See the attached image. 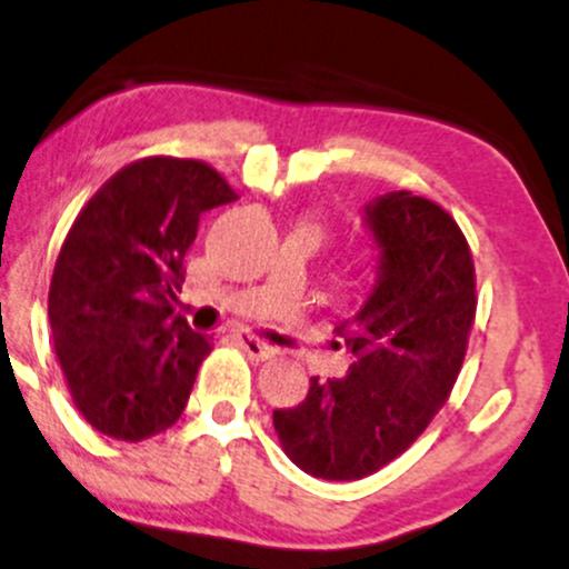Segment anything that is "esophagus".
Here are the masks:
<instances>
[{"instance_id": "34e87169", "label": "esophagus", "mask_w": 569, "mask_h": 569, "mask_svg": "<svg viewBox=\"0 0 569 569\" xmlns=\"http://www.w3.org/2000/svg\"><path fill=\"white\" fill-rule=\"evenodd\" d=\"M236 341L238 345L243 347L246 352L251 355V358H257V360H270L272 355H276L278 350L272 345H267V341H262V339H257L254 333H236Z\"/></svg>"}]
</instances>
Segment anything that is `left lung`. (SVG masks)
Returning a JSON list of instances; mask_svg holds the SVG:
<instances>
[{"mask_svg": "<svg viewBox=\"0 0 569 569\" xmlns=\"http://www.w3.org/2000/svg\"><path fill=\"white\" fill-rule=\"evenodd\" d=\"M362 222L379 264L360 310L337 326L347 376L310 379L297 408L272 410L286 456L320 480L350 482L406 453L448 400L475 323V262L456 219L392 190Z\"/></svg>", "mask_w": 569, "mask_h": 569, "instance_id": "left-lung-1", "label": "left lung"}]
</instances>
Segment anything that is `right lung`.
<instances>
[{
	"label": "right lung",
	"mask_w": 569,
	"mask_h": 569,
	"mask_svg": "<svg viewBox=\"0 0 569 569\" xmlns=\"http://www.w3.org/2000/svg\"><path fill=\"white\" fill-rule=\"evenodd\" d=\"M209 163L150 156L116 172L68 230L50 328L81 416L140 442L180 419L209 337L174 315L203 211L236 201Z\"/></svg>",
	"instance_id": "1"
}]
</instances>
